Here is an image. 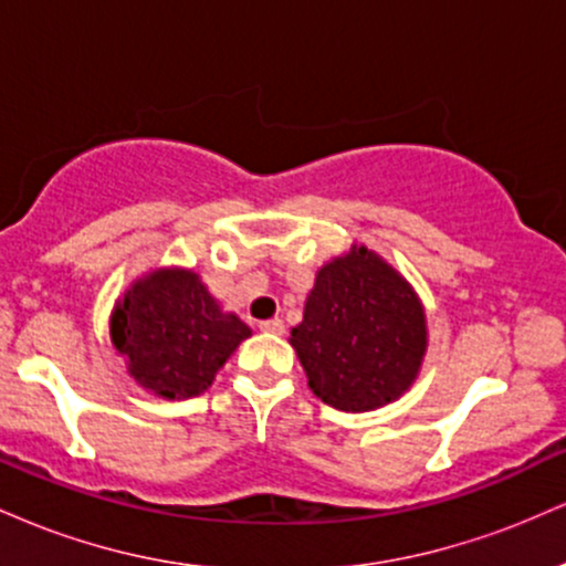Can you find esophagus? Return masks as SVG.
I'll list each match as a JSON object with an SVG mask.
<instances>
[{
    "mask_svg": "<svg viewBox=\"0 0 566 566\" xmlns=\"http://www.w3.org/2000/svg\"><path fill=\"white\" fill-rule=\"evenodd\" d=\"M258 327H261V333H269V335H282L284 333V322L279 319V316H274V319L261 322Z\"/></svg>",
    "mask_w": 566,
    "mask_h": 566,
    "instance_id": "esophagus-1",
    "label": "esophagus"
}]
</instances>
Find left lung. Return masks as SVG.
Instances as JSON below:
<instances>
[{"instance_id": "8db88e82", "label": "left lung", "mask_w": 566, "mask_h": 566, "mask_svg": "<svg viewBox=\"0 0 566 566\" xmlns=\"http://www.w3.org/2000/svg\"><path fill=\"white\" fill-rule=\"evenodd\" d=\"M292 348L311 391L343 412H367L412 386L426 354L418 295L367 247L316 274Z\"/></svg>"}]
</instances>
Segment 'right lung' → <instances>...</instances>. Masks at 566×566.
<instances>
[{
    "instance_id": "1",
    "label": "right lung",
    "mask_w": 566,
    "mask_h": 566,
    "mask_svg": "<svg viewBox=\"0 0 566 566\" xmlns=\"http://www.w3.org/2000/svg\"><path fill=\"white\" fill-rule=\"evenodd\" d=\"M250 327L223 314L193 271H154L112 316V340L129 375L165 399L205 394Z\"/></svg>"
}]
</instances>
